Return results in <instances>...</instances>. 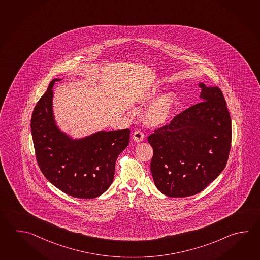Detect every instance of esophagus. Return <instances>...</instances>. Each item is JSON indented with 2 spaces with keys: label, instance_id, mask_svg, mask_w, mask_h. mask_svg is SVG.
I'll use <instances>...</instances> for the list:
<instances>
[{
  "label": "esophagus",
  "instance_id": "1",
  "mask_svg": "<svg viewBox=\"0 0 260 260\" xmlns=\"http://www.w3.org/2000/svg\"><path fill=\"white\" fill-rule=\"evenodd\" d=\"M133 139H134V141L135 142H137V143H141L142 141H143V138H144V134H143L141 131H135L134 133H133Z\"/></svg>",
  "mask_w": 260,
  "mask_h": 260
}]
</instances>
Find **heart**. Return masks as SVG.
<instances>
[{
  "label": "heart",
  "instance_id": "b5f03b06",
  "mask_svg": "<svg viewBox=\"0 0 260 260\" xmlns=\"http://www.w3.org/2000/svg\"><path fill=\"white\" fill-rule=\"evenodd\" d=\"M160 92L161 88L159 86H152L143 90L138 96L137 102L139 104H147L154 101ZM176 103L175 94L172 92H168L160 96L144 113V122L151 127H160L167 124L173 114Z\"/></svg>",
  "mask_w": 260,
  "mask_h": 260
}]
</instances>
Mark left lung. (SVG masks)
Listing matches in <instances>:
<instances>
[{
  "instance_id": "1",
  "label": "left lung",
  "mask_w": 260,
  "mask_h": 260,
  "mask_svg": "<svg viewBox=\"0 0 260 260\" xmlns=\"http://www.w3.org/2000/svg\"><path fill=\"white\" fill-rule=\"evenodd\" d=\"M201 88L200 102L148 137L154 149L151 172L156 188L170 197L203 191L228 161L232 120L221 90Z\"/></svg>"
}]
</instances>
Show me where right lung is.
Returning <instances> with one entry per match:
<instances>
[{
    "label": "right lung",
    "instance_id": "right-lung-1",
    "mask_svg": "<svg viewBox=\"0 0 260 260\" xmlns=\"http://www.w3.org/2000/svg\"><path fill=\"white\" fill-rule=\"evenodd\" d=\"M53 79L31 117V135L43 175L64 193L92 199L110 187L118 155L129 142V129L99 131L71 137L57 126L53 109Z\"/></svg>",
    "mask_w": 260,
    "mask_h": 260
}]
</instances>
